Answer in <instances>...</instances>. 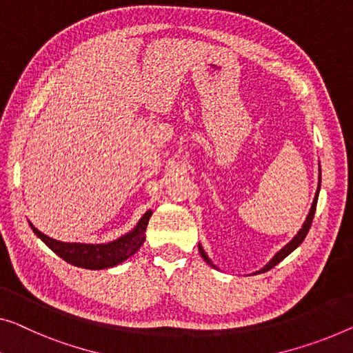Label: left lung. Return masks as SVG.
I'll return each instance as SVG.
<instances>
[{"label": "left lung", "mask_w": 353, "mask_h": 353, "mask_svg": "<svg viewBox=\"0 0 353 353\" xmlns=\"http://www.w3.org/2000/svg\"><path fill=\"white\" fill-rule=\"evenodd\" d=\"M320 179V177H319ZM319 190H320V182H319V188H317V193H315V198H314V203H312V208H311V210H309V215H307V219H306V222H304V225H303V228L298 231V234L294 236V238L290 241V243H288L285 247H283L282 250H279L277 254L274 255V259H272L270 263H268V265L263 268L261 271H259V274L260 272H266V271H270V270H272V268H274L277 263H281L283 259H285L287 255H290L292 252L296 249V247L303 243L304 241V238H306V234H307V231H309V228H311V225H312V219H314V214H315V208H317V199H319ZM199 254H201V256L204 260H206L209 265H212V263H210V260L208 259V255L204 254V250H203V247L199 245ZM214 266V265H212Z\"/></svg>", "instance_id": "obj_1"}]
</instances>
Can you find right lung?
Returning a JSON list of instances; mask_svg holds the SVG:
<instances>
[{
	"label": "right lung",
	"instance_id": "1",
	"mask_svg": "<svg viewBox=\"0 0 353 353\" xmlns=\"http://www.w3.org/2000/svg\"><path fill=\"white\" fill-rule=\"evenodd\" d=\"M150 215L152 210H147L131 233L109 244L60 243V241H55L49 238V236L42 234L33 225H31V230L34 231L38 238H41L42 243H46L49 249L54 250L60 259L71 263V265L85 268V270H106V268H112L119 265V263L128 260L130 256H133L141 249V245L145 241V228L147 223H149Z\"/></svg>",
	"mask_w": 353,
	"mask_h": 353
}]
</instances>
